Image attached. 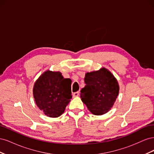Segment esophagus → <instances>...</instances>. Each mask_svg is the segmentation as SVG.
Here are the masks:
<instances>
[{
	"label": "esophagus",
	"mask_w": 154,
	"mask_h": 154,
	"mask_svg": "<svg viewBox=\"0 0 154 154\" xmlns=\"http://www.w3.org/2000/svg\"><path fill=\"white\" fill-rule=\"evenodd\" d=\"M78 95H79V92L78 91L76 92H74L73 94H72L73 97H77V96H78Z\"/></svg>",
	"instance_id": "obj_1"
}]
</instances>
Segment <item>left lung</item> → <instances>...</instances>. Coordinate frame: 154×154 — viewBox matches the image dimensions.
Listing matches in <instances>:
<instances>
[{"label":"left lung","instance_id":"8db88e82","mask_svg":"<svg viewBox=\"0 0 154 154\" xmlns=\"http://www.w3.org/2000/svg\"><path fill=\"white\" fill-rule=\"evenodd\" d=\"M86 85L80 97L88 110L97 116L106 114L113 106L119 94V83L112 72L105 67L85 73Z\"/></svg>","mask_w":154,"mask_h":154}]
</instances>
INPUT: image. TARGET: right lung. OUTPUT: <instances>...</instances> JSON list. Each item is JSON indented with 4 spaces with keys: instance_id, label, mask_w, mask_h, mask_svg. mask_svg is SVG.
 <instances>
[{
    "instance_id": "obj_1",
    "label": "right lung",
    "mask_w": 154,
    "mask_h": 154,
    "mask_svg": "<svg viewBox=\"0 0 154 154\" xmlns=\"http://www.w3.org/2000/svg\"><path fill=\"white\" fill-rule=\"evenodd\" d=\"M71 83V79L64 78L60 71L48 70L43 72L32 88L37 106L48 117H59L72 98Z\"/></svg>"
}]
</instances>
